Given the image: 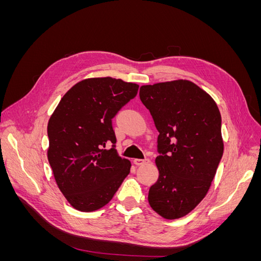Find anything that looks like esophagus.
Here are the masks:
<instances>
[{"mask_svg": "<svg viewBox=\"0 0 261 261\" xmlns=\"http://www.w3.org/2000/svg\"><path fill=\"white\" fill-rule=\"evenodd\" d=\"M147 162H149L148 158H145V159H134V163H135L136 165H143Z\"/></svg>", "mask_w": 261, "mask_h": 261, "instance_id": "1", "label": "esophagus"}]
</instances>
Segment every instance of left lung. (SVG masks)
<instances>
[{
    "mask_svg": "<svg viewBox=\"0 0 261 261\" xmlns=\"http://www.w3.org/2000/svg\"><path fill=\"white\" fill-rule=\"evenodd\" d=\"M139 97L159 130V178L149 189V204L165 219L181 218L206 196L222 159L220 111L188 81L141 86Z\"/></svg>",
    "mask_w": 261,
    "mask_h": 261,
    "instance_id": "left-lung-1",
    "label": "left lung"
}]
</instances>
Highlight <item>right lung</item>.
I'll return each instance as SVG.
<instances>
[{"label": "right lung", "mask_w": 261, "mask_h": 261, "mask_svg": "<svg viewBox=\"0 0 261 261\" xmlns=\"http://www.w3.org/2000/svg\"><path fill=\"white\" fill-rule=\"evenodd\" d=\"M138 88L111 77L89 78L73 86L50 117L49 163L75 209L88 212L106 206L129 174V160L115 149L112 120Z\"/></svg>", "instance_id": "1"}]
</instances>
